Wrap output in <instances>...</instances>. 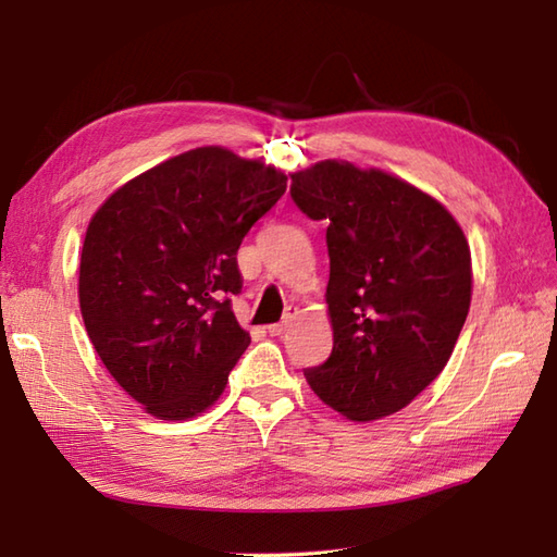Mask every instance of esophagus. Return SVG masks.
<instances>
[{
    "label": "esophagus",
    "instance_id": "esophagus-1",
    "mask_svg": "<svg viewBox=\"0 0 557 557\" xmlns=\"http://www.w3.org/2000/svg\"><path fill=\"white\" fill-rule=\"evenodd\" d=\"M294 318H297V311L289 309V311H287V315H285V321H282V323H272V325H268V333H270L272 337H277V335H285L287 330L292 327Z\"/></svg>",
    "mask_w": 557,
    "mask_h": 557
}]
</instances>
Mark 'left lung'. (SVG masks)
<instances>
[{
  "mask_svg": "<svg viewBox=\"0 0 557 557\" xmlns=\"http://www.w3.org/2000/svg\"><path fill=\"white\" fill-rule=\"evenodd\" d=\"M289 194L327 224L333 351L306 381L351 421L389 417L441 375L467 321L465 232L417 186L349 162L294 172Z\"/></svg>",
  "mask_w": 557,
  "mask_h": 557,
  "instance_id": "8db88e82",
  "label": "left lung"
}]
</instances>
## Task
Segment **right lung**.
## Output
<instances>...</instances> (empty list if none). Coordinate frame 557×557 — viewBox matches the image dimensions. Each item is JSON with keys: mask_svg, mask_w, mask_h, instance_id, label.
<instances>
[{"mask_svg": "<svg viewBox=\"0 0 557 557\" xmlns=\"http://www.w3.org/2000/svg\"><path fill=\"white\" fill-rule=\"evenodd\" d=\"M287 176L210 146L114 191L81 251L78 301L104 369L148 413L198 417L251 345L236 323V251L277 203Z\"/></svg>", "mask_w": 557, "mask_h": 557, "instance_id": "add662e5", "label": "right lung"}]
</instances>
